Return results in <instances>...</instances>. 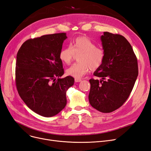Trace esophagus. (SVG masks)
<instances>
[{"label": "esophagus", "instance_id": "obj_1", "mask_svg": "<svg viewBox=\"0 0 151 151\" xmlns=\"http://www.w3.org/2000/svg\"><path fill=\"white\" fill-rule=\"evenodd\" d=\"M81 79H75V82H81Z\"/></svg>", "mask_w": 151, "mask_h": 151}]
</instances>
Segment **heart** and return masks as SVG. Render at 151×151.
Listing matches in <instances>:
<instances>
[{"label":"heart","mask_w":151,"mask_h":151,"mask_svg":"<svg viewBox=\"0 0 151 151\" xmlns=\"http://www.w3.org/2000/svg\"><path fill=\"white\" fill-rule=\"evenodd\" d=\"M79 56V63L74 64L66 70V74L76 79H81L89 72L99 69L104 62L105 54L101 47H96L93 42L86 37L76 38L70 45V47H64L59 53L61 61L69 64L75 55Z\"/></svg>","instance_id":"1"}]
</instances>
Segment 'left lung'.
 <instances>
[{"instance_id":"1","label":"left lung","mask_w":151,"mask_h":151,"mask_svg":"<svg viewBox=\"0 0 151 151\" xmlns=\"http://www.w3.org/2000/svg\"><path fill=\"white\" fill-rule=\"evenodd\" d=\"M104 62L91 79L90 104L102 113L116 110L128 99L138 76L137 61L131 45L123 36L104 32L100 37Z\"/></svg>"}]
</instances>
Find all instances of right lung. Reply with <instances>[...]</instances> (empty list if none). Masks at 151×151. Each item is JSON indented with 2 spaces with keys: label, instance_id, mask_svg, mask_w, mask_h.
<instances>
[{
  "label": "right lung",
  "instance_id": "add662e5",
  "mask_svg": "<svg viewBox=\"0 0 151 151\" xmlns=\"http://www.w3.org/2000/svg\"><path fill=\"white\" fill-rule=\"evenodd\" d=\"M66 33L43 35L24 42L17 55L15 81L18 92L27 106L41 116L51 117L67 104L66 92L74 85L64 74L59 58Z\"/></svg>",
  "mask_w": 151,
  "mask_h": 151
}]
</instances>
